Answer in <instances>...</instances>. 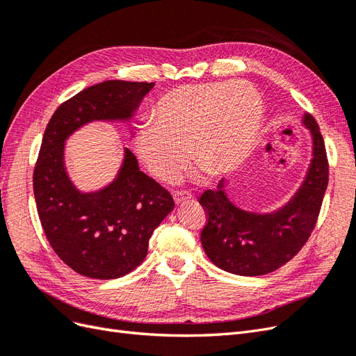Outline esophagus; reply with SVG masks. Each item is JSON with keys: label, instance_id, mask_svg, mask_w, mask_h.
Wrapping results in <instances>:
<instances>
[{"label": "esophagus", "instance_id": "1", "mask_svg": "<svg viewBox=\"0 0 356 356\" xmlns=\"http://www.w3.org/2000/svg\"><path fill=\"white\" fill-rule=\"evenodd\" d=\"M190 199H193V196L190 195V193H187V191H181V193H175L174 195V200H175V203H182V202H186V200H190Z\"/></svg>", "mask_w": 356, "mask_h": 356}]
</instances>
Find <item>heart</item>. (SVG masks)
Segmentation results:
<instances>
[{"label":"heart","instance_id":"1","mask_svg":"<svg viewBox=\"0 0 356 356\" xmlns=\"http://www.w3.org/2000/svg\"><path fill=\"white\" fill-rule=\"evenodd\" d=\"M261 124L263 101L250 83L182 84L161 96L154 118L138 124L135 152L163 181H174L184 172L188 153L203 172L217 177L251 154Z\"/></svg>","mask_w":356,"mask_h":356}]
</instances>
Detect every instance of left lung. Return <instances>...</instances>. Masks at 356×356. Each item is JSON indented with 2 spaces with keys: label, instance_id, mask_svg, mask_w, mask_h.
Segmentation results:
<instances>
[{
  "label": "left lung",
  "instance_id": "obj_1",
  "mask_svg": "<svg viewBox=\"0 0 356 356\" xmlns=\"http://www.w3.org/2000/svg\"><path fill=\"white\" fill-rule=\"evenodd\" d=\"M301 123L312 136V159L305 181L284 207L273 212L245 211L229 199L224 179L199 202L208 218L200 241L209 260L241 276H261L288 263L307 242L328 186V160L319 126L310 114Z\"/></svg>",
  "mask_w": 356,
  "mask_h": 356
}]
</instances>
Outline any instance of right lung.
Wrapping results in <instances>:
<instances>
[{
    "label": "right lung",
    "instance_id": "right-lung-1",
    "mask_svg": "<svg viewBox=\"0 0 356 356\" xmlns=\"http://www.w3.org/2000/svg\"><path fill=\"white\" fill-rule=\"evenodd\" d=\"M154 83L108 80L63 102L46 127L34 169V196L46 238L74 272L115 279L144 261L154 229L175 208L170 193L139 170L124 148L117 177L101 190L74 186L65 166V141L92 122H131Z\"/></svg>",
    "mask_w": 356,
    "mask_h": 356
}]
</instances>
